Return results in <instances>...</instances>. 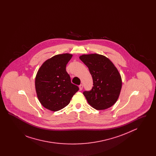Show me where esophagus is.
<instances>
[{
	"mask_svg": "<svg viewBox=\"0 0 156 156\" xmlns=\"http://www.w3.org/2000/svg\"><path fill=\"white\" fill-rule=\"evenodd\" d=\"M79 88H80V90H82V89H83V85H82V84H81V85L79 86Z\"/></svg>",
	"mask_w": 156,
	"mask_h": 156,
	"instance_id": "1",
	"label": "esophagus"
}]
</instances>
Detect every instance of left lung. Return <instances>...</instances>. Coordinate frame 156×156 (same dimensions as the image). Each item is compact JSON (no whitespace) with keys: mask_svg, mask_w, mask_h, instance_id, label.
<instances>
[{"mask_svg":"<svg viewBox=\"0 0 156 156\" xmlns=\"http://www.w3.org/2000/svg\"><path fill=\"white\" fill-rule=\"evenodd\" d=\"M80 59L88 67L93 79L92 89L83 92L88 104L97 110L111 107L118 99L122 89V78L118 69L102 55L83 54Z\"/></svg>","mask_w":156,"mask_h":156,"instance_id":"1","label":"left lung"}]
</instances>
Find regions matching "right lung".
Masks as SVG:
<instances>
[{
  "label": "right lung",
  "mask_w": 156,
  "mask_h": 156,
  "mask_svg": "<svg viewBox=\"0 0 156 156\" xmlns=\"http://www.w3.org/2000/svg\"><path fill=\"white\" fill-rule=\"evenodd\" d=\"M73 54H58L46 60L37 71L35 87L41 104L51 111H58L69 104L79 90L72 83L66 66Z\"/></svg>",
  "instance_id": "obj_1"
}]
</instances>
